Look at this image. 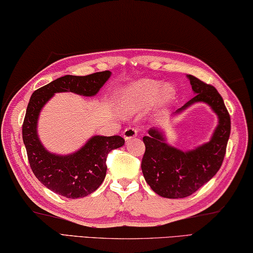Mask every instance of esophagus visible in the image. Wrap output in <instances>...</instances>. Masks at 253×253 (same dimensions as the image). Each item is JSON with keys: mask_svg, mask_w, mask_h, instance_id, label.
Returning <instances> with one entry per match:
<instances>
[{"mask_svg": "<svg viewBox=\"0 0 253 253\" xmlns=\"http://www.w3.org/2000/svg\"><path fill=\"white\" fill-rule=\"evenodd\" d=\"M136 135H138V129H135V127H126L123 132V136L126 141H129L132 138H135Z\"/></svg>", "mask_w": 253, "mask_h": 253, "instance_id": "esophagus-1", "label": "esophagus"}]
</instances>
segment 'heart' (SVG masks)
Returning <instances> with one entry per match:
<instances>
[{"label":"heart","mask_w":253,"mask_h":253,"mask_svg":"<svg viewBox=\"0 0 253 253\" xmlns=\"http://www.w3.org/2000/svg\"><path fill=\"white\" fill-rule=\"evenodd\" d=\"M175 97L176 90L171 85H165L159 81L142 80L123 90L120 105L122 110L131 112L150 106L158 98L163 104H169Z\"/></svg>","instance_id":"1"}]
</instances>
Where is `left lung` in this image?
<instances>
[{"mask_svg": "<svg viewBox=\"0 0 253 253\" xmlns=\"http://www.w3.org/2000/svg\"><path fill=\"white\" fill-rule=\"evenodd\" d=\"M187 77L196 95L177 113L194 103L204 102L216 113L218 124L210 142L190 151L169 146L158 129H150L149 135L143 136L144 179L155 193L167 198L187 197L212 179L222 166L231 132L230 114L216 88L195 76Z\"/></svg>", "mask_w": 253, "mask_h": 253, "instance_id": "8db88e82", "label": "left lung"}]
</instances>
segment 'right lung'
<instances>
[{"label":"right lung","mask_w":253,"mask_h":253,"mask_svg":"<svg viewBox=\"0 0 253 253\" xmlns=\"http://www.w3.org/2000/svg\"><path fill=\"white\" fill-rule=\"evenodd\" d=\"M110 76L109 70L86 76L66 75L38 88L31 95L22 126L28 160L40 183L58 195L80 198L95 192L105 178L107 155L113 149L122 147L124 139L120 135H95L75 154H50L41 144L37 133L40 111L55 93L73 92L83 96H94Z\"/></svg>","instance_id":"add662e5"}]
</instances>
